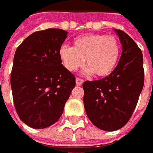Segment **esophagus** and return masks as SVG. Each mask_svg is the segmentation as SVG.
<instances>
[{"instance_id":"esophagus-1","label":"esophagus","mask_w":153,"mask_h":153,"mask_svg":"<svg viewBox=\"0 0 153 153\" xmlns=\"http://www.w3.org/2000/svg\"><path fill=\"white\" fill-rule=\"evenodd\" d=\"M76 83L77 86H81L82 83H83V80L81 79V78H76Z\"/></svg>"}]
</instances>
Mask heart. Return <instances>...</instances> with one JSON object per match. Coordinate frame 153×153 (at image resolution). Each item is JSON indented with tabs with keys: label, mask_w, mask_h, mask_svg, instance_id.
Here are the masks:
<instances>
[{
	"label": "heart",
	"mask_w": 153,
	"mask_h": 153,
	"mask_svg": "<svg viewBox=\"0 0 153 153\" xmlns=\"http://www.w3.org/2000/svg\"><path fill=\"white\" fill-rule=\"evenodd\" d=\"M120 54V44L112 36L88 34L74 40L73 48H59V57L69 71H75L86 61L88 73L106 76L114 71Z\"/></svg>",
	"instance_id": "1"
}]
</instances>
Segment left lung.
<instances>
[{
  "instance_id": "left-lung-1",
  "label": "left lung",
  "mask_w": 153,
  "mask_h": 153,
  "mask_svg": "<svg viewBox=\"0 0 153 153\" xmlns=\"http://www.w3.org/2000/svg\"><path fill=\"white\" fill-rule=\"evenodd\" d=\"M114 30L123 50L117 65L105 78L82 85L87 116L105 131L117 130L128 122L144 86L142 52L124 31Z\"/></svg>"
}]
</instances>
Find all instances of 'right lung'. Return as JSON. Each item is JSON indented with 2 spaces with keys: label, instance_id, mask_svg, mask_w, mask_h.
<instances>
[{
  "label": "right lung",
  "instance_id": "1",
  "mask_svg": "<svg viewBox=\"0 0 153 153\" xmlns=\"http://www.w3.org/2000/svg\"><path fill=\"white\" fill-rule=\"evenodd\" d=\"M67 31L47 29L32 33L15 52L11 88L16 111L33 128H45L61 117L76 78L61 63L59 48Z\"/></svg>",
  "mask_w": 153,
  "mask_h": 153
}]
</instances>
